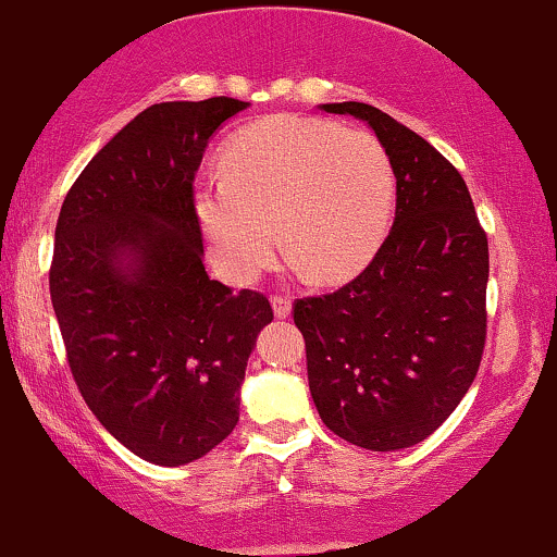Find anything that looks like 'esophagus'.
<instances>
[{
    "label": "esophagus",
    "mask_w": 557,
    "mask_h": 557,
    "mask_svg": "<svg viewBox=\"0 0 557 557\" xmlns=\"http://www.w3.org/2000/svg\"><path fill=\"white\" fill-rule=\"evenodd\" d=\"M273 315L276 318H289L292 315V299L289 297H273Z\"/></svg>",
    "instance_id": "34e87169"
}]
</instances>
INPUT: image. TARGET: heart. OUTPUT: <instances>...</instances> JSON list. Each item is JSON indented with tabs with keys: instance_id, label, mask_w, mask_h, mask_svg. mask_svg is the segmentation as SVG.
I'll return each instance as SVG.
<instances>
[{
	"instance_id": "1",
	"label": "heart",
	"mask_w": 557,
	"mask_h": 557,
	"mask_svg": "<svg viewBox=\"0 0 557 557\" xmlns=\"http://www.w3.org/2000/svg\"><path fill=\"white\" fill-rule=\"evenodd\" d=\"M224 176L195 187L221 276L250 284L281 245L318 284L357 276L391 232L396 172L375 135L310 116H268L228 143Z\"/></svg>"
}]
</instances>
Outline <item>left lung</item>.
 <instances>
[{"instance_id": "left-lung-1", "label": "left lung", "mask_w": 557, "mask_h": 557, "mask_svg": "<svg viewBox=\"0 0 557 557\" xmlns=\"http://www.w3.org/2000/svg\"><path fill=\"white\" fill-rule=\"evenodd\" d=\"M320 109L362 120L388 150L396 219L355 281L294 305L310 394L351 446L411 448L448 420L480 370L487 237L467 182L424 137L370 103Z\"/></svg>"}]
</instances>
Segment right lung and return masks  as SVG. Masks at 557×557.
<instances>
[{
    "instance_id": "1",
    "label": "right lung",
    "mask_w": 557,
    "mask_h": 557,
    "mask_svg": "<svg viewBox=\"0 0 557 557\" xmlns=\"http://www.w3.org/2000/svg\"><path fill=\"white\" fill-rule=\"evenodd\" d=\"M250 103H153L90 159L59 211L51 305L96 420L159 467H185L239 422L263 294L202 263L193 182L208 140Z\"/></svg>"
}]
</instances>
